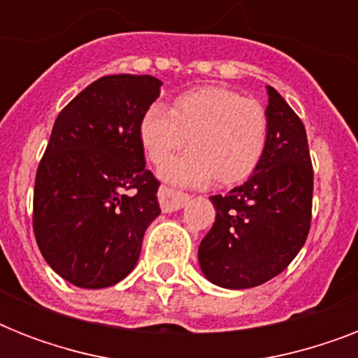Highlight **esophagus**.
Wrapping results in <instances>:
<instances>
[{"instance_id":"obj_1","label":"esophagus","mask_w":358,"mask_h":358,"mask_svg":"<svg viewBox=\"0 0 358 358\" xmlns=\"http://www.w3.org/2000/svg\"><path fill=\"white\" fill-rule=\"evenodd\" d=\"M157 199H159V206H162L163 212L171 213L176 212V210H182L185 202L189 201V195L171 189L167 185H162L159 191H157Z\"/></svg>"}]
</instances>
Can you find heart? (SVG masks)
<instances>
[{
    "label": "heart",
    "mask_w": 358,
    "mask_h": 358,
    "mask_svg": "<svg viewBox=\"0 0 358 358\" xmlns=\"http://www.w3.org/2000/svg\"><path fill=\"white\" fill-rule=\"evenodd\" d=\"M267 131L264 106L224 87L185 92L173 109L152 103L139 126L141 145L154 165H162L190 139L192 150L159 171L163 180L185 187L249 178L266 152Z\"/></svg>",
    "instance_id": "heart-1"
}]
</instances>
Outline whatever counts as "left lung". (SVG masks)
<instances>
[{"instance_id": "obj_1", "label": "left lung", "mask_w": 358, "mask_h": 358, "mask_svg": "<svg viewBox=\"0 0 358 358\" xmlns=\"http://www.w3.org/2000/svg\"><path fill=\"white\" fill-rule=\"evenodd\" d=\"M267 145L243 185L210 196L215 223L201 241L204 277L229 289L255 288L282 273L305 245L312 219L310 152L305 126L267 87Z\"/></svg>"}]
</instances>
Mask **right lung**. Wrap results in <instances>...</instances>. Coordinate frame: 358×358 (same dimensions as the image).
<instances>
[{
    "instance_id": "add662e5",
    "label": "right lung",
    "mask_w": 358,
    "mask_h": 358,
    "mask_svg": "<svg viewBox=\"0 0 358 358\" xmlns=\"http://www.w3.org/2000/svg\"><path fill=\"white\" fill-rule=\"evenodd\" d=\"M162 85L154 76H103L53 124L36 171L33 230L48 266L78 288L128 277L162 213L139 137Z\"/></svg>"
}]
</instances>
